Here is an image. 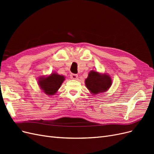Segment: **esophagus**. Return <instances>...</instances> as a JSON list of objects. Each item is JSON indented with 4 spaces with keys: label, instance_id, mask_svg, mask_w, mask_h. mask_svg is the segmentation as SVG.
<instances>
[{
    "label": "esophagus",
    "instance_id": "esophagus-1",
    "mask_svg": "<svg viewBox=\"0 0 154 154\" xmlns=\"http://www.w3.org/2000/svg\"><path fill=\"white\" fill-rule=\"evenodd\" d=\"M70 76H71V78L72 79V80H77L78 77V74H73V73L70 74Z\"/></svg>",
    "mask_w": 154,
    "mask_h": 154
}]
</instances>
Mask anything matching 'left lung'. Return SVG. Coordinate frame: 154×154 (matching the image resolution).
<instances>
[{"label":"left lung","instance_id":"left-lung-1","mask_svg":"<svg viewBox=\"0 0 154 154\" xmlns=\"http://www.w3.org/2000/svg\"><path fill=\"white\" fill-rule=\"evenodd\" d=\"M111 78L109 75L100 74L97 72L91 71L85 80V85L92 93L96 94L108 90L111 85Z\"/></svg>","mask_w":154,"mask_h":154}]
</instances>
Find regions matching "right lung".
I'll return each instance as SVG.
<instances>
[{
  "label": "right lung",
  "mask_w": 154,
  "mask_h": 154,
  "mask_svg": "<svg viewBox=\"0 0 154 154\" xmlns=\"http://www.w3.org/2000/svg\"><path fill=\"white\" fill-rule=\"evenodd\" d=\"M64 80L63 76L53 73L48 77L40 78L38 80V84L46 94L53 95L57 92Z\"/></svg>",
  "instance_id": "right-lung-1"
}]
</instances>
